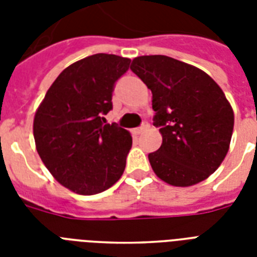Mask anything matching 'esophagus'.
I'll use <instances>...</instances> for the list:
<instances>
[{"instance_id":"1","label":"esophagus","mask_w":257,"mask_h":257,"mask_svg":"<svg viewBox=\"0 0 257 257\" xmlns=\"http://www.w3.org/2000/svg\"><path fill=\"white\" fill-rule=\"evenodd\" d=\"M148 128H149V124H148V122H147V121H144L140 128H137L136 131H135V133H137V135H141V133L145 132V131H147V129H148Z\"/></svg>"}]
</instances>
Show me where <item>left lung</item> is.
Instances as JSON below:
<instances>
[{"label": "left lung", "mask_w": 257, "mask_h": 257, "mask_svg": "<svg viewBox=\"0 0 257 257\" xmlns=\"http://www.w3.org/2000/svg\"><path fill=\"white\" fill-rule=\"evenodd\" d=\"M131 69L152 90L153 120L163 136L148 155L153 172L175 187L208 179L227 156L235 122L221 88L201 69L168 56H140Z\"/></svg>", "instance_id": "8db88e82"}]
</instances>
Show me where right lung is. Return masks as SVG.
Masks as SVG:
<instances>
[{"label":"right lung","instance_id":"obj_1","mask_svg":"<svg viewBox=\"0 0 257 257\" xmlns=\"http://www.w3.org/2000/svg\"><path fill=\"white\" fill-rule=\"evenodd\" d=\"M131 60L98 53L60 73L34 114L36 149L54 179L78 195L106 191L124 173L132 136L105 124L114 82Z\"/></svg>","mask_w":257,"mask_h":257}]
</instances>
